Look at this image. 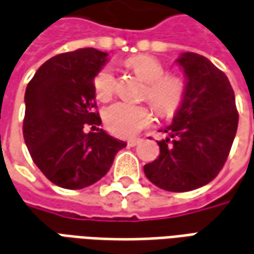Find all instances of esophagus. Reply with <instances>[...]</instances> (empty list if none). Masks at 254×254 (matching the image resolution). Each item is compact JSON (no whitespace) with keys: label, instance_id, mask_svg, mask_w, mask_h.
<instances>
[{"label":"esophagus","instance_id":"1","mask_svg":"<svg viewBox=\"0 0 254 254\" xmlns=\"http://www.w3.org/2000/svg\"><path fill=\"white\" fill-rule=\"evenodd\" d=\"M127 143H128V146H136L138 143H141V139H130Z\"/></svg>","mask_w":254,"mask_h":254}]
</instances>
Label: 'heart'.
Listing matches in <instances>:
<instances>
[{"instance_id":"1","label":"heart","mask_w":254,"mask_h":254,"mask_svg":"<svg viewBox=\"0 0 254 254\" xmlns=\"http://www.w3.org/2000/svg\"><path fill=\"white\" fill-rule=\"evenodd\" d=\"M126 65L138 78L146 82L143 97L152 104L156 112L164 118L174 116L183 104L186 95L185 80L178 75L167 73L164 64L153 56H132L127 59ZM93 87L98 101H109L116 87V79L112 69L107 66L95 73ZM104 119L108 130L112 134L127 138L136 135L139 131L149 127L153 122V113L152 109L145 105L118 102L108 108Z\"/></svg>"}]
</instances>
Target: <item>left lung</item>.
<instances>
[{"instance_id":"left-lung-1","label":"left lung","mask_w":254,"mask_h":254,"mask_svg":"<svg viewBox=\"0 0 254 254\" xmlns=\"http://www.w3.org/2000/svg\"><path fill=\"white\" fill-rule=\"evenodd\" d=\"M186 95L168 138L157 142L160 156L143 167L153 185L167 191H190L213 181L223 168L238 127L235 95L226 73L206 57L183 53Z\"/></svg>"}]
</instances>
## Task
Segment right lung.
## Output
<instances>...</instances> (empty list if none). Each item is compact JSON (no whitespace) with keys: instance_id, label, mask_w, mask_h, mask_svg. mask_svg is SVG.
I'll list each match as a JSON object with an SVG mask.
<instances>
[{"instance_id":"obj_1","label":"right lung","mask_w":254,"mask_h":254,"mask_svg":"<svg viewBox=\"0 0 254 254\" xmlns=\"http://www.w3.org/2000/svg\"><path fill=\"white\" fill-rule=\"evenodd\" d=\"M93 48L61 53L38 68L26 89L23 136L32 161L52 183L63 189L87 188L107 174L126 142L100 126L93 79L107 63Z\"/></svg>"}]
</instances>
